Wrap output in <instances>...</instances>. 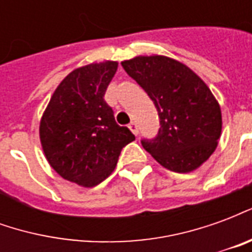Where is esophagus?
Listing matches in <instances>:
<instances>
[{"mask_svg":"<svg viewBox=\"0 0 252 252\" xmlns=\"http://www.w3.org/2000/svg\"><path fill=\"white\" fill-rule=\"evenodd\" d=\"M128 128L131 129V132L135 135V136H137V133H139V129H137V124L135 123V121H132L131 124L128 126Z\"/></svg>","mask_w":252,"mask_h":252,"instance_id":"obj_1","label":"esophagus"}]
</instances>
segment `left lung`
<instances>
[{"label":"left lung","instance_id":"obj_1","mask_svg":"<svg viewBox=\"0 0 252 252\" xmlns=\"http://www.w3.org/2000/svg\"><path fill=\"white\" fill-rule=\"evenodd\" d=\"M153 99L160 119L158 136L143 140L164 169L190 173L215 153L221 135L220 105L191 68L163 55H140L121 62Z\"/></svg>","mask_w":252,"mask_h":252}]
</instances>
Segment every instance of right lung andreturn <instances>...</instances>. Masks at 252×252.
I'll list each match as a JSON object with an SVG mask.
<instances>
[{
  "instance_id": "obj_1",
  "label": "right lung",
  "mask_w": 252,
  "mask_h": 252,
  "mask_svg": "<svg viewBox=\"0 0 252 252\" xmlns=\"http://www.w3.org/2000/svg\"><path fill=\"white\" fill-rule=\"evenodd\" d=\"M119 63L105 61L72 70L58 85L41 116L43 153L64 180L93 188L115 170L123 147L135 140L115 120L104 94Z\"/></svg>"
}]
</instances>
